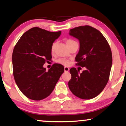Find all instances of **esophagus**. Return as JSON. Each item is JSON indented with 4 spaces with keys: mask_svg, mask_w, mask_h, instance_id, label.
Instances as JSON below:
<instances>
[{
    "mask_svg": "<svg viewBox=\"0 0 126 126\" xmlns=\"http://www.w3.org/2000/svg\"><path fill=\"white\" fill-rule=\"evenodd\" d=\"M64 70H65V72H69V68L68 67H67V66H65V67H64Z\"/></svg>",
    "mask_w": 126,
    "mask_h": 126,
    "instance_id": "esophagus-1",
    "label": "esophagus"
}]
</instances>
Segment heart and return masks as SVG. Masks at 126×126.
I'll list each match as a JSON object with an SVG mask.
<instances>
[{
    "mask_svg": "<svg viewBox=\"0 0 126 126\" xmlns=\"http://www.w3.org/2000/svg\"><path fill=\"white\" fill-rule=\"evenodd\" d=\"M73 42H76L73 40H67L66 41V44H70L71 43H73ZM55 45H56V44L55 43H53L52 45V48H51V50H52V52H53V50L54 49V48H55ZM57 62L58 63H60V64H62L63 65H65V66H67V65H69V63H70V61H69L68 60H66L65 59H59L57 61Z\"/></svg>",
    "mask_w": 126,
    "mask_h": 126,
    "instance_id": "heart-1",
    "label": "heart"
}]
</instances>
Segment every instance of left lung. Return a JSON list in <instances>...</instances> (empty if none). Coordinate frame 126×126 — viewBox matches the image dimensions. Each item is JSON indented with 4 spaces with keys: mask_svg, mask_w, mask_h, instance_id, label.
Listing matches in <instances>:
<instances>
[{
    "mask_svg": "<svg viewBox=\"0 0 126 126\" xmlns=\"http://www.w3.org/2000/svg\"><path fill=\"white\" fill-rule=\"evenodd\" d=\"M69 34L79 42L77 64L86 67L81 74L75 67L70 69L69 87L78 98L92 99L102 92L109 81L112 62L110 47L103 34L89 25L71 29Z\"/></svg>",
    "mask_w": 126,
    "mask_h": 126,
    "instance_id": "8db88e82",
    "label": "left lung"
}]
</instances>
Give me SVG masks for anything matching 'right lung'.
Segmentation results:
<instances>
[{
    "instance_id": "1",
    "label": "right lung",
    "mask_w": 126,
    "mask_h": 126,
    "mask_svg": "<svg viewBox=\"0 0 126 126\" xmlns=\"http://www.w3.org/2000/svg\"><path fill=\"white\" fill-rule=\"evenodd\" d=\"M61 33L33 27L21 36L15 47L12 57L15 81L31 99L40 101L49 95L64 72L59 63L48 71L43 66L52 59V45Z\"/></svg>"
}]
</instances>
